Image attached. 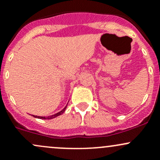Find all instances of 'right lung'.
Here are the masks:
<instances>
[{
	"label": "right lung",
	"mask_w": 160,
	"mask_h": 160,
	"mask_svg": "<svg viewBox=\"0 0 160 160\" xmlns=\"http://www.w3.org/2000/svg\"><path fill=\"white\" fill-rule=\"evenodd\" d=\"M66 108H67V105H66V107H65L64 108H63V109L61 111H59V112L56 113V114H52V115H51V116H48V117H40V116H36V115H32V117H34V118H39V119H42V120L52 119V118H56V117L59 116V115L62 114L63 113L65 112V111H66Z\"/></svg>",
	"instance_id": "right-lung-1"
}]
</instances>
